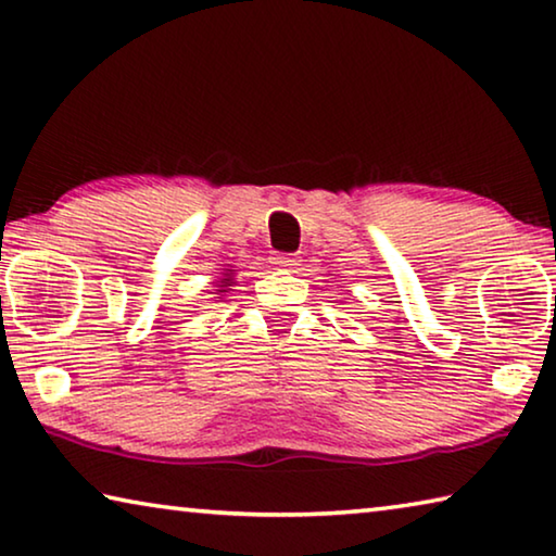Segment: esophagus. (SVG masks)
<instances>
[{
    "instance_id": "34e87169",
    "label": "esophagus",
    "mask_w": 556,
    "mask_h": 556,
    "mask_svg": "<svg viewBox=\"0 0 556 556\" xmlns=\"http://www.w3.org/2000/svg\"><path fill=\"white\" fill-rule=\"evenodd\" d=\"M299 257H294V255H277L275 260H271V265H275L277 269H289V271H294L296 267H299Z\"/></svg>"
}]
</instances>
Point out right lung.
<instances>
[{
  "instance_id": "right-lung-1",
  "label": "right lung",
  "mask_w": 556,
  "mask_h": 556,
  "mask_svg": "<svg viewBox=\"0 0 556 556\" xmlns=\"http://www.w3.org/2000/svg\"><path fill=\"white\" fill-rule=\"evenodd\" d=\"M235 271H238V269H225L223 275L213 281L215 289L211 291V294H218L215 299H223L225 291H228L230 287H235Z\"/></svg>"
}]
</instances>
